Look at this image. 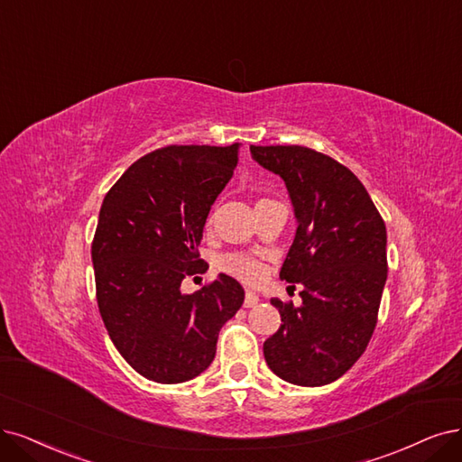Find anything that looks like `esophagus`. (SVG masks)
<instances>
[{
  "label": "esophagus",
  "mask_w": 462,
  "mask_h": 462,
  "mask_svg": "<svg viewBox=\"0 0 462 462\" xmlns=\"http://www.w3.org/2000/svg\"><path fill=\"white\" fill-rule=\"evenodd\" d=\"M261 299H259V295L257 293H251V291H247L245 293V299H244V306L245 309H253L254 304H257Z\"/></svg>",
  "instance_id": "obj_1"
}]
</instances>
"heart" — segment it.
Instances as JSON below:
<instances>
[{"label": "heart", "instance_id": "1", "mask_svg": "<svg viewBox=\"0 0 462 462\" xmlns=\"http://www.w3.org/2000/svg\"><path fill=\"white\" fill-rule=\"evenodd\" d=\"M264 201V199H261ZM222 268H225L228 274L236 276L237 280H242L244 283H259L264 276V266L263 263H259L251 254H244V253H232L226 254L225 259H222Z\"/></svg>", "mask_w": 462, "mask_h": 462}]
</instances>
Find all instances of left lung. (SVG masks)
<instances>
[{"label": "left lung", "instance_id": "1", "mask_svg": "<svg viewBox=\"0 0 462 462\" xmlns=\"http://www.w3.org/2000/svg\"><path fill=\"white\" fill-rule=\"evenodd\" d=\"M251 156L283 179L299 220L280 278L302 285V304L270 300L282 326L264 340V360L291 384H329L365 352L377 326L384 220L360 179L326 153L291 144L251 146Z\"/></svg>", "mask_w": 462, "mask_h": 462}]
</instances>
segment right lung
<instances>
[{"instance_id": "right-lung-1", "label": "right lung", "mask_w": 462, "mask_h": 462, "mask_svg": "<svg viewBox=\"0 0 462 462\" xmlns=\"http://www.w3.org/2000/svg\"><path fill=\"white\" fill-rule=\"evenodd\" d=\"M237 165V144L153 150L100 205L91 257L97 304L124 360L148 381L177 384L208 369L218 331L244 304L226 274L184 295L205 270L198 245L211 205Z\"/></svg>"}]
</instances>
